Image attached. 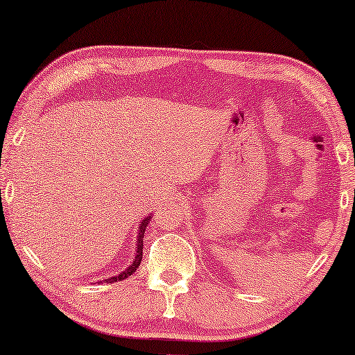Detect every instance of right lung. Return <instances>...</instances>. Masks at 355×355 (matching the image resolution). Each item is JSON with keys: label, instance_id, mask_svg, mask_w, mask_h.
Instances as JSON below:
<instances>
[{"label": "right lung", "instance_id": "1", "mask_svg": "<svg viewBox=\"0 0 355 355\" xmlns=\"http://www.w3.org/2000/svg\"><path fill=\"white\" fill-rule=\"evenodd\" d=\"M150 220H152V216H145L142 221H140V226L137 230V241H135V255H134V260L132 263H130L128 268H125L124 271H121V273L118 276H110V278L106 279H101L100 283H116V281H123L125 278H129L130 275L135 273V270L139 268L140 261H142V249H144V234H145V227H147V225L150 223Z\"/></svg>", "mask_w": 355, "mask_h": 355}]
</instances>
